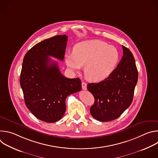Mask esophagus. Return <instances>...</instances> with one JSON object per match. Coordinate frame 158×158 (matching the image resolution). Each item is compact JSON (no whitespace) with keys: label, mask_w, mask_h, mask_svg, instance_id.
Masks as SVG:
<instances>
[{"label":"esophagus","mask_w":158,"mask_h":158,"mask_svg":"<svg viewBox=\"0 0 158 158\" xmlns=\"http://www.w3.org/2000/svg\"><path fill=\"white\" fill-rule=\"evenodd\" d=\"M82 88L83 90L87 89V84L85 82H82Z\"/></svg>","instance_id":"34e87169"}]
</instances>
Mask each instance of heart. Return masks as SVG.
Returning <instances> with one entry per match:
<instances>
[{
    "label": "heart",
    "mask_w": 158,
    "mask_h": 158,
    "mask_svg": "<svg viewBox=\"0 0 158 158\" xmlns=\"http://www.w3.org/2000/svg\"><path fill=\"white\" fill-rule=\"evenodd\" d=\"M65 63L73 71H79L85 66L86 78L99 82L113 72L119 60L118 49L100 40H90L76 44L73 53L66 54Z\"/></svg>",
    "instance_id": "1"
}]
</instances>
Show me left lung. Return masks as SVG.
Returning a JSON list of instances; mask_svg holds the SVG:
<instances>
[{
    "mask_svg": "<svg viewBox=\"0 0 158 158\" xmlns=\"http://www.w3.org/2000/svg\"><path fill=\"white\" fill-rule=\"evenodd\" d=\"M123 46V56L116 68L104 81L87 84L95 99L90 112L96 119L106 122L118 118L131 104L138 73L130 50Z\"/></svg>",
    "mask_w": 158,
    "mask_h": 158,
    "instance_id": "obj_1",
    "label": "left lung"
}]
</instances>
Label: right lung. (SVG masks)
<instances>
[{"label": "right lung", "mask_w": 158, "mask_h": 158, "mask_svg": "<svg viewBox=\"0 0 158 158\" xmlns=\"http://www.w3.org/2000/svg\"><path fill=\"white\" fill-rule=\"evenodd\" d=\"M66 35H56L35 44L25 55L20 84L26 105L37 119L55 123L64 116L65 99L80 91L79 78L64 76L49 57L63 60L67 42Z\"/></svg>", "instance_id": "right-lung-1"}]
</instances>
